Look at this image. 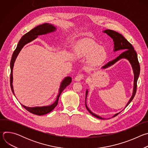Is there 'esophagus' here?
<instances>
[{"label": "esophagus", "mask_w": 148, "mask_h": 148, "mask_svg": "<svg viewBox=\"0 0 148 148\" xmlns=\"http://www.w3.org/2000/svg\"><path fill=\"white\" fill-rule=\"evenodd\" d=\"M84 78V75L82 74H78L75 77V81H80L82 78Z\"/></svg>", "instance_id": "obj_1"}]
</instances>
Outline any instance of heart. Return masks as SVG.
<instances>
[{
    "mask_svg": "<svg viewBox=\"0 0 148 148\" xmlns=\"http://www.w3.org/2000/svg\"><path fill=\"white\" fill-rule=\"evenodd\" d=\"M75 56L78 58H87L92 66H97L105 58L106 53L104 49L91 39L86 38L76 43L73 49Z\"/></svg>",
    "mask_w": 148,
    "mask_h": 148,
    "instance_id": "b5f03b06",
    "label": "heart"
}]
</instances>
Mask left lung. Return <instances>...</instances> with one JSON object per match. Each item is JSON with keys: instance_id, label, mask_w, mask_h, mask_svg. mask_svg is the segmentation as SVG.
I'll return each instance as SVG.
<instances>
[{"instance_id": "obj_1", "label": "left lung", "mask_w": 148, "mask_h": 148, "mask_svg": "<svg viewBox=\"0 0 148 148\" xmlns=\"http://www.w3.org/2000/svg\"><path fill=\"white\" fill-rule=\"evenodd\" d=\"M103 33L107 34V35H108L110 37H111L113 39L114 44V52L116 51H118V50H122V51H123V52H122L115 59L108 62L107 64H106L105 66H102L101 69H106L111 67V66L114 65L115 63H116L118 61L120 60L121 59L125 58V59H126V60H128L129 61V62H130V64H131V66H132V70H133L134 75L133 92H132V95L131 98L130 99L127 104L126 105V106L125 107V108L130 103V102L132 101V99H134V98L135 95V94H136V91L137 81H138V79L139 78V74H140V66H139V61H138V60L137 53L135 51V50H134V48L133 47L132 45L121 34H120V33H119L116 32H115L114 30H108V29L103 31ZM88 93V90H86V102H85V103H86V108L87 109L88 112L91 114H92L93 116H94L95 117H96L98 119H106V118H102L100 116L93 113L88 108L87 105V102H86ZM121 112L115 114L112 117H114V116H116Z\"/></svg>"}]
</instances>
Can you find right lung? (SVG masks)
<instances>
[{
	"mask_svg": "<svg viewBox=\"0 0 148 148\" xmlns=\"http://www.w3.org/2000/svg\"><path fill=\"white\" fill-rule=\"evenodd\" d=\"M57 30V28L53 26L50 23H44L43 25H39L32 30H31L30 32L25 34L21 39L18 41V43L17 44V47L14 51L11 61H10V87L12 91V92L13 93L14 95V92L13 90V69L14 67V62L16 61V59L20 51L22 49V48L27 43H30V42L32 41L34 39L38 37V36L40 35H44L48 33H50L52 32H54ZM71 77H66L64 79H62L60 84V86L58 90V94L57 95V98L56 101L51 105H47V106H43V107H26L25 105L21 104L22 106L29 112H30L32 114H36L37 115H43L47 114L49 112H50L51 111H53L55 107L57 106L58 104V101L59 97L61 94V92L63 91L69 85L71 82Z\"/></svg>",
	"mask_w": 148,
	"mask_h": 148,
	"instance_id": "1",
	"label": "right lung"
}]
</instances>
